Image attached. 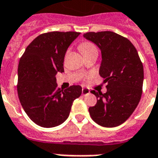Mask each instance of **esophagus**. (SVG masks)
I'll return each mask as SVG.
<instances>
[{"mask_svg":"<svg viewBox=\"0 0 158 158\" xmlns=\"http://www.w3.org/2000/svg\"><path fill=\"white\" fill-rule=\"evenodd\" d=\"M90 93V90L87 88H82V90H81V94L83 95V96H85V95H87Z\"/></svg>","mask_w":158,"mask_h":158,"instance_id":"esophagus-1","label":"esophagus"}]
</instances>
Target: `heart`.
I'll return each mask as SVG.
<instances>
[{
	"mask_svg": "<svg viewBox=\"0 0 158 158\" xmlns=\"http://www.w3.org/2000/svg\"><path fill=\"white\" fill-rule=\"evenodd\" d=\"M80 48L83 53L90 52V51H93V50H97L94 44L91 43V42H84L81 45Z\"/></svg>",
	"mask_w": 158,
	"mask_h": 158,
	"instance_id": "b5f03b06",
	"label": "heart"
}]
</instances>
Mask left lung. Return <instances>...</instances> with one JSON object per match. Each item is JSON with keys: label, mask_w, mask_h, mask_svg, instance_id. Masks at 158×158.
Wrapping results in <instances>:
<instances>
[{"label": "left lung", "mask_w": 158, "mask_h": 158, "mask_svg": "<svg viewBox=\"0 0 158 158\" xmlns=\"http://www.w3.org/2000/svg\"><path fill=\"white\" fill-rule=\"evenodd\" d=\"M102 52L99 74L106 85V92L91 91L97 104L89 107L90 116L98 125L115 127L132 114L142 93L143 66L137 49L128 39L112 31L86 32Z\"/></svg>", "instance_id": "8db88e82"}]
</instances>
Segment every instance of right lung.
Masks as SVG:
<instances>
[{"instance_id":"right-lung-1","label":"right lung","mask_w":158,"mask_h":158,"mask_svg":"<svg viewBox=\"0 0 158 158\" xmlns=\"http://www.w3.org/2000/svg\"><path fill=\"white\" fill-rule=\"evenodd\" d=\"M77 31L43 33L27 47L18 65L17 93L21 106L32 122L54 127L69 116L72 102L81 94V86L57 87L56 75L64 72L66 50L80 35Z\"/></svg>"}]
</instances>
